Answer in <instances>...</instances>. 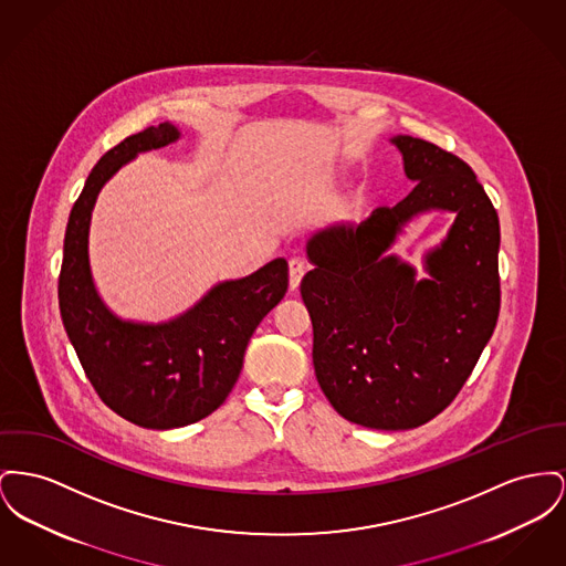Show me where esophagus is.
<instances>
[{"label":"esophagus","instance_id":"esophagus-1","mask_svg":"<svg viewBox=\"0 0 566 566\" xmlns=\"http://www.w3.org/2000/svg\"><path fill=\"white\" fill-rule=\"evenodd\" d=\"M305 275V265L300 259H293L289 263V277H291V291H297L300 289L301 280Z\"/></svg>","mask_w":566,"mask_h":566}]
</instances>
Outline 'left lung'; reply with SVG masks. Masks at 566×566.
<instances>
[{
    "mask_svg": "<svg viewBox=\"0 0 566 566\" xmlns=\"http://www.w3.org/2000/svg\"><path fill=\"white\" fill-rule=\"evenodd\" d=\"M417 181L396 207H378L359 227L314 234V269L301 282L314 329V371L348 421L410 430L440 415L462 391L500 312L499 213L472 168L423 138H394ZM459 213L429 255L433 277L381 252L415 212Z\"/></svg>",
    "mask_w": 566,
    "mask_h": 566,
    "instance_id": "obj_1",
    "label": "left lung"
}]
</instances>
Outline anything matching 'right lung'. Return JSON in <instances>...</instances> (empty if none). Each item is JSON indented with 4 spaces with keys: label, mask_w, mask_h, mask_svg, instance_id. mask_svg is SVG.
<instances>
[{
    "label": "right lung",
    "mask_w": 566,
    "mask_h": 566,
    "mask_svg": "<svg viewBox=\"0 0 566 566\" xmlns=\"http://www.w3.org/2000/svg\"><path fill=\"white\" fill-rule=\"evenodd\" d=\"M177 136L170 124L149 126L102 156L70 211L57 284L64 329L98 398L147 430L184 428L218 410L233 391L252 333L289 291V263L275 259L216 286L167 325L122 323L102 305L87 259L96 197L138 151L165 147Z\"/></svg>",
    "instance_id": "1"
}]
</instances>
